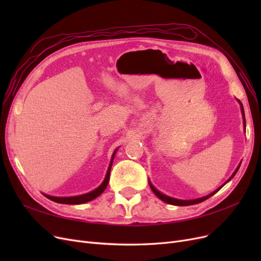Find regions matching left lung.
Listing matches in <instances>:
<instances>
[{
	"label": "left lung",
	"instance_id": "left-lung-1",
	"mask_svg": "<svg viewBox=\"0 0 261 261\" xmlns=\"http://www.w3.org/2000/svg\"><path fill=\"white\" fill-rule=\"evenodd\" d=\"M239 101V103H240V106H241V111H242V115H243V123H244V128L246 127V121H245V113H244V108H243V105H242V102L240 101V100H238ZM242 163V162H241ZM241 163L239 164V167L236 168V170L234 171V173L233 174L231 175V177L228 178L225 183L222 185V186H224L227 181H230L233 177H234V175L236 174V173H238V171H239V169H240V167H241ZM149 185H150V187H151V189H152V192L154 193V195L158 197V198H160L162 201H164V202H167V203H170V204H174V206H191V204H196V203H199V202H202V201H204L206 199H208L209 197H211L212 195H215L218 191H220L221 188H222V186L221 187H219L218 189H216L215 192H212L211 194H209V195H207V196H204V197H201V198H197V199H192V200H183V199H176V198H173V197H170V196H167V195H164V194H162L161 192H159L158 191V189L151 184V181L149 180Z\"/></svg>",
	"mask_w": 261,
	"mask_h": 261
}]
</instances>
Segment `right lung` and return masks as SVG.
I'll return each mask as SVG.
<instances>
[{
  "instance_id": "right-lung-1",
  "label": "right lung",
  "mask_w": 261,
  "mask_h": 261,
  "mask_svg": "<svg viewBox=\"0 0 261 261\" xmlns=\"http://www.w3.org/2000/svg\"><path fill=\"white\" fill-rule=\"evenodd\" d=\"M117 151V148L114 150V152L112 154L111 158V161H110L109 164V168L107 171V174L106 177L102 181L101 185L99 187H97L96 189H93V191L84 194V195H78V196H70V197H55V196H50V195H46L43 194L46 198H49L50 200L54 201V202H58V203H66V204H81V203H85V202H88L91 201L92 199L97 198L98 196H100L102 193L105 192V189L107 188L108 184H109V179H110V172H111V167H112V163H113V159H114V155Z\"/></svg>"
}]
</instances>
